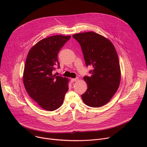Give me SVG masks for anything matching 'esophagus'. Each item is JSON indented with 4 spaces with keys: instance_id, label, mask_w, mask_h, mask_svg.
<instances>
[{
    "instance_id": "esophagus-1",
    "label": "esophagus",
    "mask_w": 147,
    "mask_h": 147,
    "mask_svg": "<svg viewBox=\"0 0 147 147\" xmlns=\"http://www.w3.org/2000/svg\"><path fill=\"white\" fill-rule=\"evenodd\" d=\"M77 80H78V77H77L76 78H71V82H75V81H77Z\"/></svg>"
}]
</instances>
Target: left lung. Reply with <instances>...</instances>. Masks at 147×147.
Segmentation results:
<instances>
[{
  "label": "left lung",
  "instance_id": "8db88e82",
  "mask_svg": "<svg viewBox=\"0 0 147 147\" xmlns=\"http://www.w3.org/2000/svg\"><path fill=\"white\" fill-rule=\"evenodd\" d=\"M80 45L87 66L93 69L90 77L83 79L88 88L81 95L87 106L101 107L111 99L117 91L121 79L119 57L111 41L92 31L73 35Z\"/></svg>",
  "mask_w": 147,
  "mask_h": 147
}]
</instances>
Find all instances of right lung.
<instances>
[{"label": "right lung", "mask_w": 147, "mask_h": 147, "mask_svg": "<svg viewBox=\"0 0 147 147\" xmlns=\"http://www.w3.org/2000/svg\"><path fill=\"white\" fill-rule=\"evenodd\" d=\"M70 35L51 36L39 40L30 50L24 66L23 82L30 96L42 108L53 111L63 103L69 80L52 74L59 67L57 54Z\"/></svg>", "instance_id": "right-lung-1"}]
</instances>
